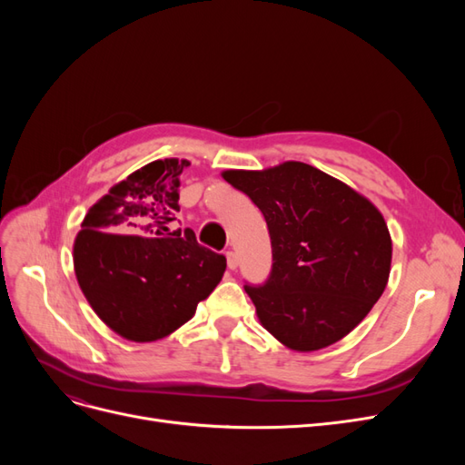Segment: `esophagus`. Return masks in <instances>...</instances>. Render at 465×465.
<instances>
[{"label": "esophagus", "mask_w": 465, "mask_h": 465, "mask_svg": "<svg viewBox=\"0 0 465 465\" xmlns=\"http://www.w3.org/2000/svg\"><path fill=\"white\" fill-rule=\"evenodd\" d=\"M227 265H229V270H236V267H238V256L234 254L232 250L227 252Z\"/></svg>", "instance_id": "1"}]
</instances>
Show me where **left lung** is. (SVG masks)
<instances>
[{"label": "left lung", "mask_w": 465, "mask_h": 465, "mask_svg": "<svg viewBox=\"0 0 465 465\" xmlns=\"http://www.w3.org/2000/svg\"><path fill=\"white\" fill-rule=\"evenodd\" d=\"M223 178L260 207L270 229V279L244 287L262 326L299 353L343 340L388 285L391 236L378 207L299 161Z\"/></svg>", "instance_id": "8db88e82"}]
</instances>
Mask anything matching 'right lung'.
<instances>
[{
    "label": "right lung",
    "mask_w": 465,
    "mask_h": 465,
    "mask_svg": "<svg viewBox=\"0 0 465 465\" xmlns=\"http://www.w3.org/2000/svg\"><path fill=\"white\" fill-rule=\"evenodd\" d=\"M186 166V159L142 166L89 209L75 236L77 283L96 316L124 340L171 335L227 270L224 256L198 244L192 229H171Z\"/></svg>",
    "instance_id": "obj_1"
}]
</instances>
